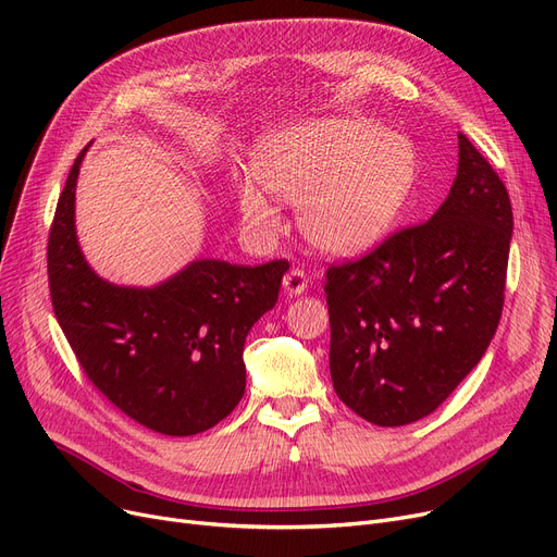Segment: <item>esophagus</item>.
<instances>
[{"instance_id": "obj_1", "label": "esophagus", "mask_w": 557, "mask_h": 557, "mask_svg": "<svg viewBox=\"0 0 557 557\" xmlns=\"http://www.w3.org/2000/svg\"><path fill=\"white\" fill-rule=\"evenodd\" d=\"M307 273L300 269V265H292V269L286 271V275H284V280H282V284H284V292L288 294V296H300V294H305V288H307Z\"/></svg>"}]
</instances>
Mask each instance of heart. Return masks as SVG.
Returning a JSON list of instances; mask_svg holds the SVG:
<instances>
[{"label": "heart", "instance_id": "b5f03b06", "mask_svg": "<svg viewBox=\"0 0 557 557\" xmlns=\"http://www.w3.org/2000/svg\"><path fill=\"white\" fill-rule=\"evenodd\" d=\"M255 177L298 205V225L330 255L367 250L398 219L417 182V154L403 136L367 117H327L265 138ZM236 207L255 232L277 227L275 205L252 180L236 182Z\"/></svg>", "mask_w": 557, "mask_h": 557}]
</instances>
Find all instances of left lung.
Masks as SVG:
<instances>
[{
	"label": "left lung",
	"mask_w": 557,
	"mask_h": 557,
	"mask_svg": "<svg viewBox=\"0 0 557 557\" xmlns=\"http://www.w3.org/2000/svg\"><path fill=\"white\" fill-rule=\"evenodd\" d=\"M457 140V177L432 219L325 273L334 392L382 428L432 414L500 321L512 205L490 161Z\"/></svg>",
	"instance_id": "1"
}]
</instances>
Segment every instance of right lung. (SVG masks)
Returning a JSON list of instances; mask_svg holds the SVG:
<instances>
[{"instance_id":"add662e5","label":"right lung","mask_w":557,"mask_h":557,"mask_svg":"<svg viewBox=\"0 0 557 557\" xmlns=\"http://www.w3.org/2000/svg\"><path fill=\"white\" fill-rule=\"evenodd\" d=\"M86 150L70 168L47 240L57 321L86 377L120 412L171 437L205 432L244 398L246 336L275 307L288 263L200 259L154 288L109 284L90 271L75 232Z\"/></svg>"}]
</instances>
